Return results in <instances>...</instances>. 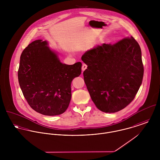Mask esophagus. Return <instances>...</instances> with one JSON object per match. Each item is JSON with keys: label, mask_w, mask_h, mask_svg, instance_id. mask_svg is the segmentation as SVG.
I'll return each instance as SVG.
<instances>
[{"label": "esophagus", "mask_w": 160, "mask_h": 160, "mask_svg": "<svg viewBox=\"0 0 160 160\" xmlns=\"http://www.w3.org/2000/svg\"><path fill=\"white\" fill-rule=\"evenodd\" d=\"M87 67H88V66H87L86 64H84V63H83V64H82V72H83V71H84L86 69H87Z\"/></svg>", "instance_id": "obj_1"}]
</instances>
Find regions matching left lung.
<instances>
[{"mask_svg":"<svg viewBox=\"0 0 160 160\" xmlns=\"http://www.w3.org/2000/svg\"><path fill=\"white\" fill-rule=\"evenodd\" d=\"M81 59L88 65L84 82L98 110L115 113L134 100L142 84L143 65L140 47L132 36L97 46Z\"/></svg>","mask_w":160,"mask_h":160,"instance_id":"1","label":"left lung"}]
</instances>
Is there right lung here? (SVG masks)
<instances>
[{"mask_svg": "<svg viewBox=\"0 0 160 160\" xmlns=\"http://www.w3.org/2000/svg\"><path fill=\"white\" fill-rule=\"evenodd\" d=\"M47 41L36 40L23 51L18 71V82L29 105L46 116L63 113L71 98V84L81 73L82 63L60 62Z\"/></svg>", "mask_w": 160, "mask_h": 160, "instance_id": "1", "label": "right lung"}]
</instances>
